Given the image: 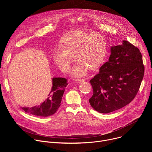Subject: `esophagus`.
Returning <instances> with one entry per match:
<instances>
[{
    "mask_svg": "<svg viewBox=\"0 0 152 152\" xmlns=\"http://www.w3.org/2000/svg\"><path fill=\"white\" fill-rule=\"evenodd\" d=\"M75 81L77 83H80V82L84 81V79H78V78H77V79H75Z\"/></svg>",
    "mask_w": 152,
    "mask_h": 152,
    "instance_id": "obj_1",
    "label": "esophagus"
}]
</instances>
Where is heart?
<instances>
[{
    "label": "heart",
    "mask_w": 152,
    "mask_h": 152,
    "mask_svg": "<svg viewBox=\"0 0 152 152\" xmlns=\"http://www.w3.org/2000/svg\"><path fill=\"white\" fill-rule=\"evenodd\" d=\"M106 54V42L102 35L77 31L64 38L61 47L55 50L53 57L58 67L64 72H68L76 56L78 61L72 74L75 76H80L88 69L93 71L100 67Z\"/></svg>",
    "instance_id": "obj_1"
}]
</instances>
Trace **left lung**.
<instances>
[{"label":"left lung","mask_w":152,"mask_h":152,"mask_svg":"<svg viewBox=\"0 0 152 152\" xmlns=\"http://www.w3.org/2000/svg\"><path fill=\"white\" fill-rule=\"evenodd\" d=\"M144 73L138 48L125 40L121 45L112 46L109 61L90 81L93 90L91 106L100 113L107 114L128 104L138 92Z\"/></svg>","instance_id":"1"}]
</instances>
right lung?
<instances>
[{
    "label": "right lung",
    "mask_w": 152,
    "mask_h": 152,
    "mask_svg": "<svg viewBox=\"0 0 152 152\" xmlns=\"http://www.w3.org/2000/svg\"><path fill=\"white\" fill-rule=\"evenodd\" d=\"M67 85V79L53 77L51 91L45 102L31 107H23L21 108L26 113L35 116L49 117L54 114L61 105L62 96Z\"/></svg>",
    "instance_id": "right-lung-1"
}]
</instances>
